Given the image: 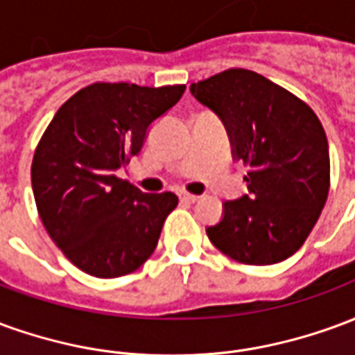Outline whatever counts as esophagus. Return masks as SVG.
<instances>
[{"label": "esophagus", "instance_id": "esophagus-1", "mask_svg": "<svg viewBox=\"0 0 355 355\" xmlns=\"http://www.w3.org/2000/svg\"><path fill=\"white\" fill-rule=\"evenodd\" d=\"M178 198H180V201H184V203H193V201L198 200V196H192V193H178Z\"/></svg>", "mask_w": 355, "mask_h": 355}]
</instances>
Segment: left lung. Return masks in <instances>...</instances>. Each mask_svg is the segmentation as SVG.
<instances>
[{
  "mask_svg": "<svg viewBox=\"0 0 355 355\" xmlns=\"http://www.w3.org/2000/svg\"><path fill=\"white\" fill-rule=\"evenodd\" d=\"M230 137L232 157L249 167L247 190L224 201L211 243L251 266L275 264L302 247L329 193V144L312 108L251 70L232 68L190 85Z\"/></svg>",
  "mask_w": 355,
  "mask_h": 355,
  "instance_id": "8db88e82",
  "label": "left lung"
}]
</instances>
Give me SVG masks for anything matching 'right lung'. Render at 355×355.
I'll return each instance as SVG.
<instances>
[{
    "label": "right lung",
    "instance_id": "right-lung-1",
    "mask_svg": "<svg viewBox=\"0 0 355 355\" xmlns=\"http://www.w3.org/2000/svg\"><path fill=\"white\" fill-rule=\"evenodd\" d=\"M184 85L93 83L58 108L32 162L37 213L66 259L94 277L131 274L152 257L178 198L116 177Z\"/></svg>",
    "mask_w": 355,
    "mask_h": 355
}]
</instances>
